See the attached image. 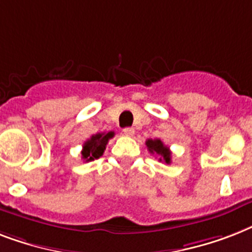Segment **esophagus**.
I'll use <instances>...</instances> for the list:
<instances>
[{
    "label": "esophagus",
    "instance_id": "1",
    "mask_svg": "<svg viewBox=\"0 0 252 252\" xmlns=\"http://www.w3.org/2000/svg\"><path fill=\"white\" fill-rule=\"evenodd\" d=\"M123 134H124V136H128V137L133 136V134H134V128H132V126L124 128V129H123Z\"/></svg>",
    "mask_w": 252,
    "mask_h": 252
}]
</instances>
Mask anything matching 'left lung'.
<instances>
[{"instance_id": "1", "label": "left lung", "mask_w": 252, "mask_h": 252, "mask_svg": "<svg viewBox=\"0 0 252 252\" xmlns=\"http://www.w3.org/2000/svg\"><path fill=\"white\" fill-rule=\"evenodd\" d=\"M146 146L151 154H157L160 157V158H159V161H165L167 164L171 163V150H169V147L165 146L159 138L147 140Z\"/></svg>"}]
</instances>
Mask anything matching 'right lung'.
Masks as SVG:
<instances>
[{
  "instance_id": "add662e5",
  "label": "right lung",
  "mask_w": 252,
  "mask_h": 252,
  "mask_svg": "<svg viewBox=\"0 0 252 252\" xmlns=\"http://www.w3.org/2000/svg\"><path fill=\"white\" fill-rule=\"evenodd\" d=\"M114 134H115L114 132L97 133V134H93L89 140L85 141L83 145V150H81V157L84 160L92 161L102 157L108 140L112 138Z\"/></svg>"
}]
</instances>
